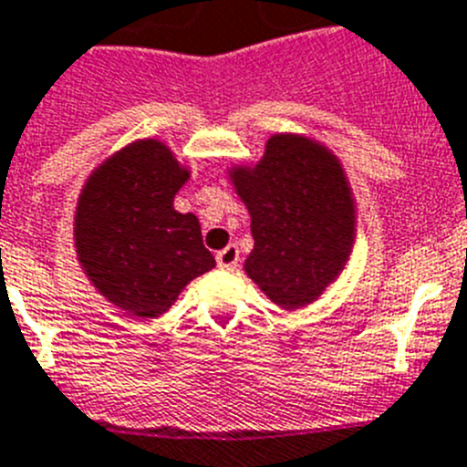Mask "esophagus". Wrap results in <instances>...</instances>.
Here are the masks:
<instances>
[{
  "mask_svg": "<svg viewBox=\"0 0 467 467\" xmlns=\"http://www.w3.org/2000/svg\"><path fill=\"white\" fill-rule=\"evenodd\" d=\"M216 263L221 270H234L239 263V249L234 244H228L223 251H218L216 254Z\"/></svg>",
  "mask_w": 467,
  "mask_h": 467,
  "instance_id": "obj_1",
  "label": "esophagus"
}]
</instances>
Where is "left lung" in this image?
Here are the masks:
<instances>
[{"label":"left lung","instance_id":"obj_1","mask_svg":"<svg viewBox=\"0 0 467 467\" xmlns=\"http://www.w3.org/2000/svg\"><path fill=\"white\" fill-rule=\"evenodd\" d=\"M230 176L251 213L246 275L284 309L317 300L354 242V200L335 155L276 134L254 170L237 167Z\"/></svg>","mask_w":467,"mask_h":467}]
</instances>
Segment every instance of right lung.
Listing matches in <instances>:
<instances>
[{"label": "right lung", "mask_w": 467, "mask_h": 467, "mask_svg": "<svg viewBox=\"0 0 467 467\" xmlns=\"http://www.w3.org/2000/svg\"><path fill=\"white\" fill-rule=\"evenodd\" d=\"M186 179L165 144L144 140L109 158L83 188L78 260L95 288L130 317H161L188 281L216 265L200 221L174 209Z\"/></svg>", "instance_id": "obj_1"}]
</instances>
